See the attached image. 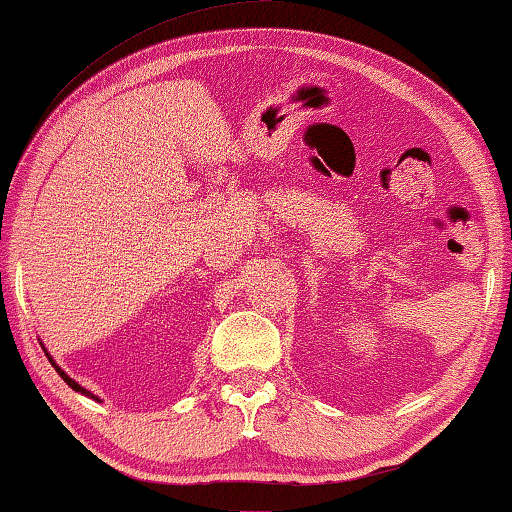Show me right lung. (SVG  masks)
<instances>
[{
	"label": "right lung",
	"instance_id": "right-lung-1",
	"mask_svg": "<svg viewBox=\"0 0 512 512\" xmlns=\"http://www.w3.org/2000/svg\"><path fill=\"white\" fill-rule=\"evenodd\" d=\"M40 345H42V343H40ZM42 350H45V345H42ZM45 354H47V359L51 361V366H54V368H56V372H58V375H60V377H63V381H65V384H67L69 388H72V391H76V393H81V395H85V397H92V400H97V402H101V400H99V397H97V395H94L92 391H88V388H83V386L79 384V381H74L72 377H69V375H67V372H65L63 368H60V366H58V363L54 361V357H51V354H49L47 350H45Z\"/></svg>",
	"mask_w": 512,
	"mask_h": 512
}]
</instances>
